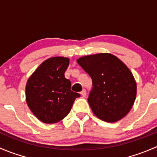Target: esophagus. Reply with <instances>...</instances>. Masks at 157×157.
Wrapping results in <instances>:
<instances>
[{"instance_id": "1", "label": "esophagus", "mask_w": 157, "mask_h": 157, "mask_svg": "<svg viewBox=\"0 0 157 157\" xmlns=\"http://www.w3.org/2000/svg\"><path fill=\"white\" fill-rule=\"evenodd\" d=\"M80 95H81V96H83V97H85V96H86V90H82V91L80 92Z\"/></svg>"}]
</instances>
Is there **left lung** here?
<instances>
[{
    "mask_svg": "<svg viewBox=\"0 0 157 157\" xmlns=\"http://www.w3.org/2000/svg\"><path fill=\"white\" fill-rule=\"evenodd\" d=\"M77 61L93 80L88 103L93 114L106 122L125 117L137 96L136 80L126 64L110 53L86 55Z\"/></svg>",
    "mask_w": 157,
    "mask_h": 157,
    "instance_id": "8db88e82",
    "label": "left lung"
}]
</instances>
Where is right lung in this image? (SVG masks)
<instances>
[{
    "mask_svg": "<svg viewBox=\"0 0 157 157\" xmlns=\"http://www.w3.org/2000/svg\"><path fill=\"white\" fill-rule=\"evenodd\" d=\"M70 59L52 57L31 74L26 85V101L33 115L45 124L65 118L80 94L71 91V82L64 77Z\"/></svg>",
    "mask_w": 157,
    "mask_h": 157,
    "instance_id": "obj_1",
    "label": "right lung"
}]
</instances>
